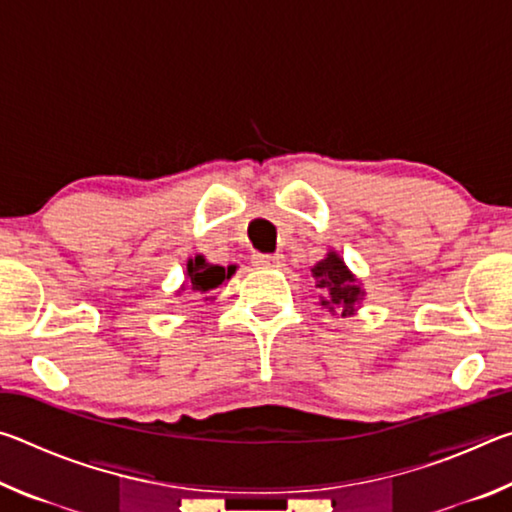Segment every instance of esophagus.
Segmentation results:
<instances>
[{"instance_id":"esophagus-1","label":"esophagus","mask_w":512,"mask_h":512,"mask_svg":"<svg viewBox=\"0 0 512 512\" xmlns=\"http://www.w3.org/2000/svg\"><path fill=\"white\" fill-rule=\"evenodd\" d=\"M282 262H284V257L280 253H275V255H255L253 257V264L257 268H280Z\"/></svg>"}]
</instances>
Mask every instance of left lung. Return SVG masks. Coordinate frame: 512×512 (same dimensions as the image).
I'll list each match as a JSON object with an SVG mask.
<instances>
[{"mask_svg": "<svg viewBox=\"0 0 512 512\" xmlns=\"http://www.w3.org/2000/svg\"><path fill=\"white\" fill-rule=\"evenodd\" d=\"M311 275L316 280V289H320V309L341 318L357 314L366 298V289L336 250H327V255L311 266Z\"/></svg>", "mask_w": 512, "mask_h": 512, "instance_id": "8db88e82", "label": "left lung"}]
</instances>
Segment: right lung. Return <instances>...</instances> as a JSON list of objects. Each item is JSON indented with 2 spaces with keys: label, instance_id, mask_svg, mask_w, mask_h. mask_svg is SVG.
I'll list each match as a JSON object with an SVG mask.
<instances>
[{
  "label": "right lung",
  "instance_id": "right-lung-1",
  "mask_svg": "<svg viewBox=\"0 0 512 512\" xmlns=\"http://www.w3.org/2000/svg\"><path fill=\"white\" fill-rule=\"evenodd\" d=\"M237 266H219V264H210L203 255L189 257L187 259V271H185V282L183 287L176 291V296H180L183 291H192L196 296H205V300H214L212 293L223 287L225 282L235 275Z\"/></svg>",
  "mask_w": 512,
  "mask_h": 512
}]
</instances>
